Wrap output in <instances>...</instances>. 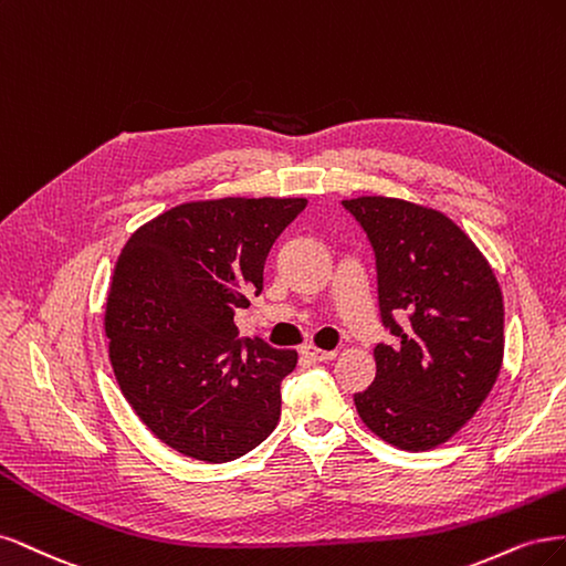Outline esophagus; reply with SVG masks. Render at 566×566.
<instances>
[{
	"label": "esophagus",
	"instance_id": "34e87169",
	"mask_svg": "<svg viewBox=\"0 0 566 566\" xmlns=\"http://www.w3.org/2000/svg\"><path fill=\"white\" fill-rule=\"evenodd\" d=\"M301 355L307 357L310 361H329L336 357V350H322V348H315V345H303Z\"/></svg>",
	"mask_w": 566,
	"mask_h": 566
}]
</instances>
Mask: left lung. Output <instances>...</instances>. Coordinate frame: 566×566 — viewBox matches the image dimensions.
I'll use <instances>...</instances> for the list:
<instances>
[{
	"instance_id": "8db88e82",
	"label": "left lung",
	"mask_w": 566,
	"mask_h": 566,
	"mask_svg": "<svg viewBox=\"0 0 566 566\" xmlns=\"http://www.w3.org/2000/svg\"><path fill=\"white\" fill-rule=\"evenodd\" d=\"M340 205L371 244L380 324L395 336L374 348L376 378L355 392L357 413L392 447L432 449L475 416L499 378V282L442 213L388 197Z\"/></svg>"
}]
</instances>
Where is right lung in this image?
<instances>
[{
    "label": "right lung",
    "mask_w": 566,
    "mask_h": 566,
    "mask_svg": "<svg viewBox=\"0 0 566 566\" xmlns=\"http://www.w3.org/2000/svg\"><path fill=\"white\" fill-rule=\"evenodd\" d=\"M307 199L190 202L138 228L105 310L119 388L167 447L205 463L256 449L282 413L296 350L240 338L234 310L263 291L272 242Z\"/></svg>",
    "instance_id": "obj_1"
}]
</instances>
